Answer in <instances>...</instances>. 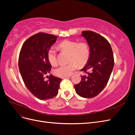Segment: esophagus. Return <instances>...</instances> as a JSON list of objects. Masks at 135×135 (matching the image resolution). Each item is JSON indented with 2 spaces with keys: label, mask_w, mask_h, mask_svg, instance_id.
Returning <instances> with one entry per match:
<instances>
[{
  "label": "esophagus",
  "mask_w": 135,
  "mask_h": 135,
  "mask_svg": "<svg viewBox=\"0 0 135 135\" xmlns=\"http://www.w3.org/2000/svg\"><path fill=\"white\" fill-rule=\"evenodd\" d=\"M70 77H71V75L68 76H63V77L61 78H62V79H65V78H70Z\"/></svg>",
  "instance_id": "34e87169"
}]
</instances>
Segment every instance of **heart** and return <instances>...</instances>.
<instances>
[{
	"instance_id": "heart-1",
	"label": "heart",
	"mask_w": 135,
	"mask_h": 135,
	"mask_svg": "<svg viewBox=\"0 0 135 135\" xmlns=\"http://www.w3.org/2000/svg\"><path fill=\"white\" fill-rule=\"evenodd\" d=\"M62 51L69 52V61L67 64L60 65L54 70L58 76L63 77L71 75L78 68V64L83 66L87 62L90 56L88 44L85 42H78L74 40H65L59 44ZM47 58L50 63L55 66L57 64V52L54 47H51L47 52Z\"/></svg>"
}]
</instances>
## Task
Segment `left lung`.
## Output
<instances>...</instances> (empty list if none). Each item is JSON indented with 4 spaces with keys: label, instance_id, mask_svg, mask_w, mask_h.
Masks as SVG:
<instances>
[{
    "label": "left lung",
    "instance_id": "obj_1",
    "mask_svg": "<svg viewBox=\"0 0 135 135\" xmlns=\"http://www.w3.org/2000/svg\"><path fill=\"white\" fill-rule=\"evenodd\" d=\"M81 36L87 40L90 56L85 66L80 71L79 84L74 85L78 95L84 98H92L103 90L107 85L114 65L112 48L107 39L92 31H83Z\"/></svg>",
    "mask_w": 135,
    "mask_h": 135
}]
</instances>
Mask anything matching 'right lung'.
Instances as JSON below:
<instances>
[{
  "instance_id": "1",
  "label": "right lung",
  "mask_w": 135,
  "mask_h": 135,
  "mask_svg": "<svg viewBox=\"0 0 135 135\" xmlns=\"http://www.w3.org/2000/svg\"><path fill=\"white\" fill-rule=\"evenodd\" d=\"M57 36L38 32L28 38L20 52L18 67L26 87L39 100L52 99L58 93L61 79L50 74L52 68L47 58V52Z\"/></svg>"
}]
</instances>
